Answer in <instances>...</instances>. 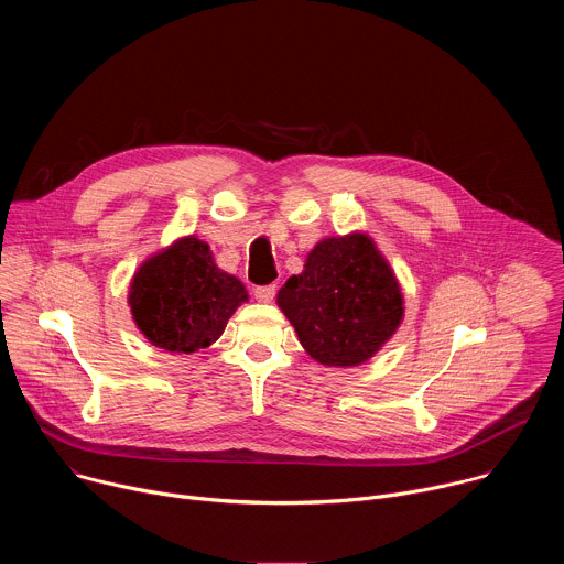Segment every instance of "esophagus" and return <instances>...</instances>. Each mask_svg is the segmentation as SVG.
Returning a JSON list of instances; mask_svg holds the SVG:
<instances>
[{
    "label": "esophagus",
    "mask_w": 564,
    "mask_h": 564,
    "mask_svg": "<svg viewBox=\"0 0 564 564\" xmlns=\"http://www.w3.org/2000/svg\"><path fill=\"white\" fill-rule=\"evenodd\" d=\"M274 296H276V285H274V283H270V285H257V288H254V299L261 301V303H270Z\"/></svg>",
    "instance_id": "34e87169"
}]
</instances>
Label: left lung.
<instances>
[{"label":"left lung","mask_w":564,"mask_h":564,"mask_svg":"<svg viewBox=\"0 0 564 564\" xmlns=\"http://www.w3.org/2000/svg\"><path fill=\"white\" fill-rule=\"evenodd\" d=\"M279 305L307 355L326 366L370 359L404 314L394 274L364 234L321 240Z\"/></svg>","instance_id":"1"}]
</instances>
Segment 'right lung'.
I'll return each instance as SVG.
<instances>
[{"mask_svg":"<svg viewBox=\"0 0 564 564\" xmlns=\"http://www.w3.org/2000/svg\"><path fill=\"white\" fill-rule=\"evenodd\" d=\"M246 299L243 283L218 270L209 246L194 236L149 259L135 272L129 294L144 337L185 355L214 344Z\"/></svg>","mask_w":564,"mask_h":564,"instance_id":"right-lung-1","label":"right lung"}]
</instances>
